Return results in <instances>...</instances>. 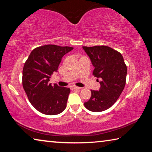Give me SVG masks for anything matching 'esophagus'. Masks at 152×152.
I'll return each mask as SVG.
<instances>
[{
  "instance_id": "esophagus-1",
  "label": "esophagus",
  "mask_w": 152,
  "mask_h": 152,
  "mask_svg": "<svg viewBox=\"0 0 152 152\" xmlns=\"http://www.w3.org/2000/svg\"><path fill=\"white\" fill-rule=\"evenodd\" d=\"M82 88L80 87H78V86H72L71 87V90L72 91H75V90H80Z\"/></svg>"
}]
</instances>
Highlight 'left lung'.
<instances>
[{
  "mask_svg": "<svg viewBox=\"0 0 152 152\" xmlns=\"http://www.w3.org/2000/svg\"><path fill=\"white\" fill-rule=\"evenodd\" d=\"M82 48L94 67L93 75L102 79L99 91L91 90V96L84 102L87 109L101 112L113 106L125 88L127 68L121 53L106 45Z\"/></svg>",
  "mask_w": 152,
  "mask_h": 152,
  "instance_id": "obj_1",
  "label": "left lung"
}]
</instances>
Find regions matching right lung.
<instances>
[{
  "label": "right lung",
  "mask_w": 152,
  "mask_h": 152,
  "mask_svg": "<svg viewBox=\"0 0 152 152\" xmlns=\"http://www.w3.org/2000/svg\"><path fill=\"white\" fill-rule=\"evenodd\" d=\"M73 48L45 45L31 52L23 69V87L33 107L43 114H60L66 107L70 89L49 83L63 56Z\"/></svg>",
  "instance_id": "add662e5"
}]
</instances>
